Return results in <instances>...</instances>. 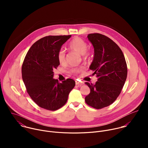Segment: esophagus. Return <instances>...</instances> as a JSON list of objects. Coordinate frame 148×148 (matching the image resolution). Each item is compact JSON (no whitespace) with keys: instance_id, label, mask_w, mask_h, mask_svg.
I'll return each instance as SVG.
<instances>
[{"instance_id":"esophagus-1","label":"esophagus","mask_w":148,"mask_h":148,"mask_svg":"<svg viewBox=\"0 0 148 148\" xmlns=\"http://www.w3.org/2000/svg\"><path fill=\"white\" fill-rule=\"evenodd\" d=\"M75 84L78 86H81V85H82L83 83L81 82H79L78 81H75Z\"/></svg>"}]
</instances>
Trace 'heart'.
Instances as JSON below:
<instances>
[{"label": "heart", "instance_id": "1", "mask_svg": "<svg viewBox=\"0 0 148 148\" xmlns=\"http://www.w3.org/2000/svg\"><path fill=\"white\" fill-rule=\"evenodd\" d=\"M87 43L86 42L80 38L79 37H75L71 40L69 45V48L74 51L77 52L80 55L83 56V58H85L88 56V53L87 52ZM57 60L60 64H64L66 61V54L65 51L63 49L59 50L57 54ZM82 67H79L74 69L71 70L73 73H79L83 70Z\"/></svg>", "mask_w": 148, "mask_h": 148}]
</instances>
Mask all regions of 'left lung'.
Listing matches in <instances>:
<instances>
[{"label":"left lung","instance_id":"8db88e82","mask_svg":"<svg viewBox=\"0 0 148 148\" xmlns=\"http://www.w3.org/2000/svg\"><path fill=\"white\" fill-rule=\"evenodd\" d=\"M87 37L94 50L90 69L98 81L86 82L90 93L85 101L90 106L101 109L112 104L120 94L127 77V66L122 50L111 39L99 33L89 34Z\"/></svg>","mask_w":148,"mask_h":148}]
</instances>
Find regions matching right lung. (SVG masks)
<instances>
[{"mask_svg":"<svg viewBox=\"0 0 148 148\" xmlns=\"http://www.w3.org/2000/svg\"><path fill=\"white\" fill-rule=\"evenodd\" d=\"M69 36H49L34 43L28 51L22 68L27 93L41 108L56 111L67 102L75 85L71 78L59 82L54 79V70L59 66L57 54Z\"/></svg>","mask_w":148,"mask_h":148,"instance_id":"1","label":"right lung"}]
</instances>
